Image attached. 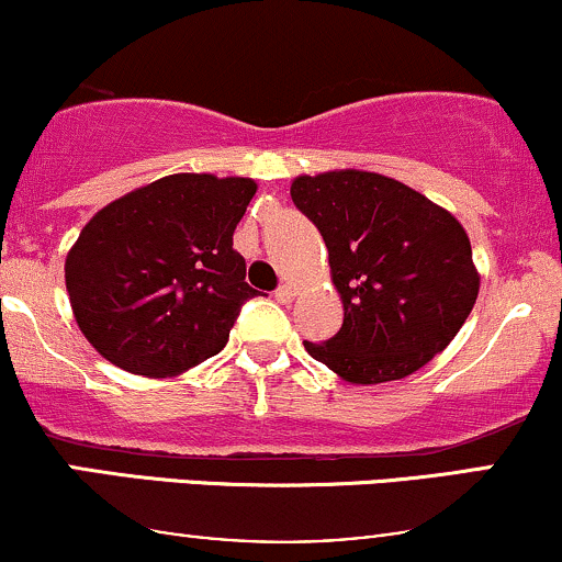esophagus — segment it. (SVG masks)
<instances>
[{
    "instance_id": "esophagus-1",
    "label": "esophagus",
    "mask_w": 562,
    "mask_h": 562,
    "mask_svg": "<svg viewBox=\"0 0 562 562\" xmlns=\"http://www.w3.org/2000/svg\"><path fill=\"white\" fill-rule=\"evenodd\" d=\"M293 295H295V290L290 285H280L274 290V299L280 303H290V301H293Z\"/></svg>"
}]
</instances>
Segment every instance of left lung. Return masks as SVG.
I'll list each match as a JSON object with an SVG mask.
<instances>
[{"instance_id": "left-lung-1", "label": "left lung", "mask_w": 562, "mask_h": 562, "mask_svg": "<svg viewBox=\"0 0 562 562\" xmlns=\"http://www.w3.org/2000/svg\"><path fill=\"white\" fill-rule=\"evenodd\" d=\"M327 245L344 325L306 351L348 383L402 380L451 344L479 299L470 240L449 211L396 179L327 171L290 187Z\"/></svg>"}]
</instances>
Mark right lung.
<instances>
[{"label": "right lung", "mask_w": 562, "mask_h": 562, "mask_svg": "<svg viewBox=\"0 0 562 562\" xmlns=\"http://www.w3.org/2000/svg\"><path fill=\"white\" fill-rule=\"evenodd\" d=\"M254 179L171 173L97 211L66 259L81 333L134 375H179L229 340L245 259L232 248Z\"/></svg>", "instance_id": "obj_1"}]
</instances>
